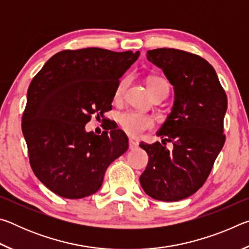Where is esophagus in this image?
<instances>
[{
    "instance_id": "obj_1",
    "label": "esophagus",
    "mask_w": 249,
    "mask_h": 249,
    "mask_svg": "<svg viewBox=\"0 0 249 249\" xmlns=\"http://www.w3.org/2000/svg\"><path fill=\"white\" fill-rule=\"evenodd\" d=\"M128 145H129V149L133 150V149H135V148H137L138 142L133 141V140H130V138H129V140H128Z\"/></svg>"
}]
</instances>
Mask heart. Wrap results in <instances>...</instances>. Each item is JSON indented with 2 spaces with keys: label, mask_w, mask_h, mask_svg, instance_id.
Masks as SVG:
<instances>
[{
  "label": "heart",
  "mask_w": 249,
  "mask_h": 249,
  "mask_svg": "<svg viewBox=\"0 0 249 249\" xmlns=\"http://www.w3.org/2000/svg\"><path fill=\"white\" fill-rule=\"evenodd\" d=\"M128 84V79H122L119 82L115 90V98L119 99L124 93ZM147 89H148L150 95H153L159 90H166L168 92V83L165 79L159 77H151L147 80ZM119 123L126 133L130 136H138L144 130L151 128L154 122L148 115L142 114L137 112H125L119 116Z\"/></svg>",
  "instance_id": "b5f03b06"
}]
</instances>
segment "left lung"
I'll return each instance as SVG.
<instances>
[{
    "mask_svg": "<svg viewBox=\"0 0 249 249\" xmlns=\"http://www.w3.org/2000/svg\"><path fill=\"white\" fill-rule=\"evenodd\" d=\"M147 60L162 70L174 87V105L157 136L141 142L148 165L140 181L146 195L175 202L192 196L208 179L225 142L223 122L227 98L217 74L205 59L182 50L159 48L147 52Z\"/></svg>",
    "mask_w": 249,
    "mask_h": 249,
    "instance_id": "left-lung-1",
    "label": "left lung"
}]
</instances>
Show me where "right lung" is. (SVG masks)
<instances>
[{"mask_svg":"<svg viewBox=\"0 0 249 249\" xmlns=\"http://www.w3.org/2000/svg\"><path fill=\"white\" fill-rule=\"evenodd\" d=\"M138 57L140 52L64 50L32 80L22 130L34 174L50 191L66 199L93 195L107 167L127 150L121 129L95 135L86 124L112 109L120 79Z\"/></svg>","mask_w":249,"mask_h":249,"instance_id":"right-lung-1","label":"right lung"}]
</instances>
